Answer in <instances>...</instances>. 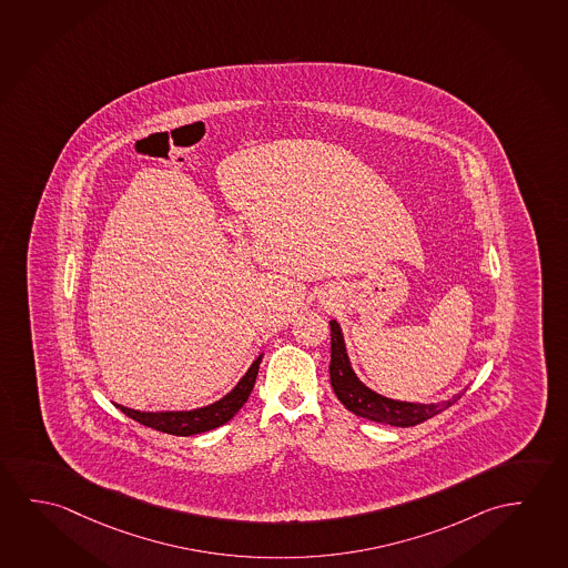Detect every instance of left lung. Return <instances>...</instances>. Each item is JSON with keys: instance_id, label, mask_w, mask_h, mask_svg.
I'll return each mask as SVG.
<instances>
[{"instance_id": "left-lung-1", "label": "left lung", "mask_w": 568, "mask_h": 568, "mask_svg": "<svg viewBox=\"0 0 568 568\" xmlns=\"http://www.w3.org/2000/svg\"><path fill=\"white\" fill-rule=\"evenodd\" d=\"M332 363H329V378L332 387L337 398L342 400L347 410L361 418H369L373 423L390 424V426H416L424 423L433 416L440 415L448 406L454 405L464 390L458 395L452 396L448 400L442 403H430V405H420V403H405V400H395L387 396L378 395L369 387L361 383L357 375L353 373L352 363L347 357L345 342H343L342 327L332 320Z\"/></svg>"}]
</instances>
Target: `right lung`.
Segmentation results:
<instances>
[{"instance_id": "right-lung-1", "label": "right lung", "mask_w": 568, "mask_h": 568, "mask_svg": "<svg viewBox=\"0 0 568 568\" xmlns=\"http://www.w3.org/2000/svg\"><path fill=\"white\" fill-rule=\"evenodd\" d=\"M261 361L262 355H258L251 365V369L246 371L244 377L236 383V387L213 405L201 406V408H193V410H165V413H140V410L128 408V406H116L135 423L150 426V428L160 430V433L173 434V436H193V434L207 433V430H213V428H219V426L229 423L241 410V406L248 400V396L253 393L254 381L258 375Z\"/></svg>"}]
</instances>
